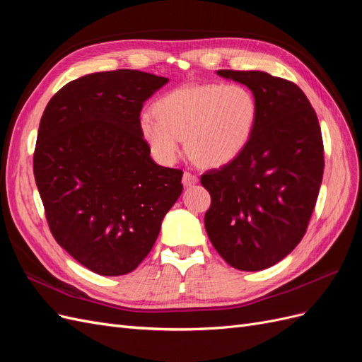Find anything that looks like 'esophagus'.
Wrapping results in <instances>:
<instances>
[{
  "mask_svg": "<svg viewBox=\"0 0 362 362\" xmlns=\"http://www.w3.org/2000/svg\"><path fill=\"white\" fill-rule=\"evenodd\" d=\"M198 181H199L198 180V175H194V173H192L189 170H185L182 173V184L185 185V187H189V185H193V184H196Z\"/></svg>",
  "mask_w": 362,
  "mask_h": 362,
  "instance_id": "esophagus-1",
  "label": "esophagus"
}]
</instances>
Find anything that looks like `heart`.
<instances>
[{
    "mask_svg": "<svg viewBox=\"0 0 362 362\" xmlns=\"http://www.w3.org/2000/svg\"><path fill=\"white\" fill-rule=\"evenodd\" d=\"M154 113L139 117L140 136L158 163L178 160L187 140L190 154L204 166L234 161L254 136L258 104L243 84H193L160 96Z\"/></svg>",
    "mask_w": 362,
    "mask_h": 362,
    "instance_id": "obj_1",
    "label": "heart"
}]
</instances>
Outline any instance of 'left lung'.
<instances>
[{"label": "left lung", "instance_id": "1", "mask_svg": "<svg viewBox=\"0 0 362 362\" xmlns=\"http://www.w3.org/2000/svg\"><path fill=\"white\" fill-rule=\"evenodd\" d=\"M247 86L258 104L249 145L208 170L205 229L229 266L258 272L276 264L308 228L323 178V140L308 98L291 81L262 71H217Z\"/></svg>", "mask_w": 362, "mask_h": 362}]
</instances>
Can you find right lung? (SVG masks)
Segmentation results:
<instances>
[{
    "label": "right lung",
    "mask_w": 362,
    "mask_h": 362,
    "mask_svg": "<svg viewBox=\"0 0 362 362\" xmlns=\"http://www.w3.org/2000/svg\"><path fill=\"white\" fill-rule=\"evenodd\" d=\"M169 80L117 69L76 78L42 115L33 170L56 242L103 276L133 272L182 192V170L151 158L144 103Z\"/></svg>",
    "instance_id": "right-lung-1"
}]
</instances>
